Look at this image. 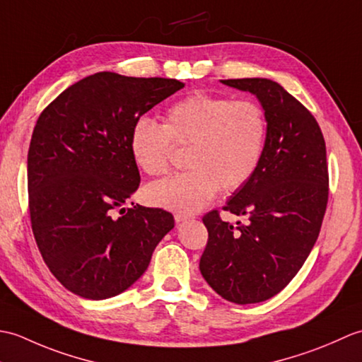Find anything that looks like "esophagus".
<instances>
[{"instance_id": "34e87169", "label": "esophagus", "mask_w": 362, "mask_h": 362, "mask_svg": "<svg viewBox=\"0 0 362 362\" xmlns=\"http://www.w3.org/2000/svg\"><path fill=\"white\" fill-rule=\"evenodd\" d=\"M191 216H188V214H183V213H175L174 214V219H175V222L177 224H180V222H185V221H188Z\"/></svg>"}]
</instances>
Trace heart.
Returning <instances> with one entry per match:
<instances>
[{
	"label": "heart",
	"instance_id": "heart-1",
	"mask_svg": "<svg viewBox=\"0 0 362 362\" xmlns=\"http://www.w3.org/2000/svg\"><path fill=\"white\" fill-rule=\"evenodd\" d=\"M267 138L264 110L253 101L196 91L166 110L165 124L138 117L129 132L136 166L149 175H163L175 146H188L185 173L151 183L149 201L168 210L196 213L224 191L240 189L263 158Z\"/></svg>",
	"mask_w": 362,
	"mask_h": 362
}]
</instances>
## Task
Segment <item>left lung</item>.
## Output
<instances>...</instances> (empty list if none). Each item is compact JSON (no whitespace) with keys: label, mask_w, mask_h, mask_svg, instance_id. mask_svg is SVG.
<instances>
[{"label":"left lung","mask_w":362,"mask_h":362,"mask_svg":"<svg viewBox=\"0 0 362 362\" xmlns=\"http://www.w3.org/2000/svg\"><path fill=\"white\" fill-rule=\"evenodd\" d=\"M221 82L257 96L267 138L255 174L224 206L247 222L233 228L216 210L205 214L209 243L199 269L222 298L258 303L294 279L317 240L328 201L325 140L313 115L280 83L263 78Z\"/></svg>","instance_id":"left-lung-1"}]
</instances>
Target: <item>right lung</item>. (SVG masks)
Returning <instances> with one entry per match:
<instances>
[{"mask_svg": "<svg viewBox=\"0 0 362 362\" xmlns=\"http://www.w3.org/2000/svg\"><path fill=\"white\" fill-rule=\"evenodd\" d=\"M183 87L101 71L68 87L38 117L28 152L30 224L46 266L73 294L104 300L124 292L174 228L165 210L124 209L140 185L129 132Z\"/></svg>", "mask_w": 362, "mask_h": 362, "instance_id": "obj_1", "label": "right lung"}]
</instances>
